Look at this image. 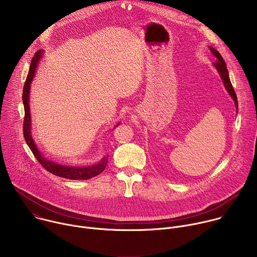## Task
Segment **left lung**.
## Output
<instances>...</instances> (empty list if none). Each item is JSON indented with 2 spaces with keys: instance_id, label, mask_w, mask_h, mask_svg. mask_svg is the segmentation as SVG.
<instances>
[{
  "instance_id": "8db88e82",
  "label": "left lung",
  "mask_w": 257,
  "mask_h": 257,
  "mask_svg": "<svg viewBox=\"0 0 257 257\" xmlns=\"http://www.w3.org/2000/svg\"><path fill=\"white\" fill-rule=\"evenodd\" d=\"M209 50L211 51V54L216 58V62L213 63V66L217 70L219 76H221V78L223 80L225 88L227 89V91L230 94V96L233 98V100L235 102V105H236V108H237V111H238L237 95L235 93V90H234V88L232 86V83H231V80H230V77H229V72H228V69H227V65H226L223 57L221 56V54H219L215 49L209 47Z\"/></svg>"
}]
</instances>
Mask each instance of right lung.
<instances>
[{"mask_svg":"<svg viewBox=\"0 0 257 257\" xmlns=\"http://www.w3.org/2000/svg\"><path fill=\"white\" fill-rule=\"evenodd\" d=\"M44 54V51H38L35 53L29 68L28 75L23 87L22 99L24 104V122H23V135L27 145L29 146L30 151L34 155L41 165L50 173L71 180H88L100 174L107 164V156H104L98 163L93 164L91 166H82V167H73V166H65L61 164H57L51 160L45 158L42 153L38 150L32 135H31V117H30V107H29V92H30V84L33 80L34 74L36 72V67ZM119 125V124H118ZM116 125V127L118 126Z\"/></svg>","mask_w":257,"mask_h":257,"instance_id":"obj_1","label":"right lung"}]
</instances>
